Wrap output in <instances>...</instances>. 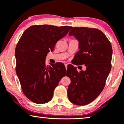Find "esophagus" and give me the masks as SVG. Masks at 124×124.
<instances>
[{
    "label": "esophagus",
    "mask_w": 124,
    "mask_h": 124,
    "mask_svg": "<svg viewBox=\"0 0 124 124\" xmlns=\"http://www.w3.org/2000/svg\"><path fill=\"white\" fill-rule=\"evenodd\" d=\"M65 65L66 69H67V63H65Z\"/></svg>",
    "instance_id": "34e87169"
}]
</instances>
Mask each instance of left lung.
<instances>
[{
  "label": "left lung",
  "instance_id": "obj_1",
  "mask_svg": "<svg viewBox=\"0 0 124 124\" xmlns=\"http://www.w3.org/2000/svg\"><path fill=\"white\" fill-rule=\"evenodd\" d=\"M69 35L74 36L79 42L75 64L85 65L86 70L78 72L72 65L67 66L66 75L71 80L68 98L75 104L85 105L95 100L104 88L112 67V45L98 29L72 27Z\"/></svg>",
  "mask_w": 124,
  "mask_h": 124
}]
</instances>
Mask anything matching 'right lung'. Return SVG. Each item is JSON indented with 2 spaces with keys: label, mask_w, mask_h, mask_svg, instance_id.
<instances>
[{
  "label": "right lung",
  "mask_w": 124,
  "mask_h": 124,
  "mask_svg": "<svg viewBox=\"0 0 124 124\" xmlns=\"http://www.w3.org/2000/svg\"><path fill=\"white\" fill-rule=\"evenodd\" d=\"M72 26L35 25L26 29L15 49L16 72L25 96L34 103L50 101L54 89L66 75L61 62L46 66L47 54Z\"/></svg>",
  "instance_id": "obj_1"
}]
</instances>
